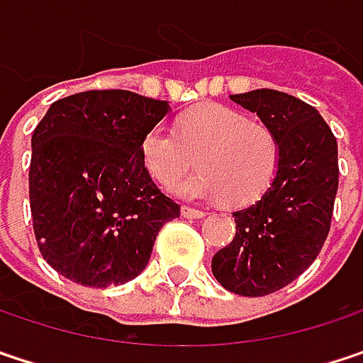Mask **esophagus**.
<instances>
[{
  "label": "esophagus",
  "instance_id": "obj_1",
  "mask_svg": "<svg viewBox=\"0 0 363 363\" xmlns=\"http://www.w3.org/2000/svg\"><path fill=\"white\" fill-rule=\"evenodd\" d=\"M182 216H184V218H193V220H195V218H203L206 212H203V210H197V208H189V206H184V208H182Z\"/></svg>",
  "mask_w": 363,
  "mask_h": 363
}]
</instances>
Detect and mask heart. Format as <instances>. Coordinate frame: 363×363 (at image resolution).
Instances as JSON below:
<instances>
[{"label": "heart", "instance_id": "heart-1", "mask_svg": "<svg viewBox=\"0 0 363 363\" xmlns=\"http://www.w3.org/2000/svg\"><path fill=\"white\" fill-rule=\"evenodd\" d=\"M195 155L202 170L179 182L174 193L186 199H226L230 206H249L259 199L280 166L277 135L239 110L218 104L186 112L179 133L157 124L141 141L145 168L162 186L180 181Z\"/></svg>", "mask_w": 363, "mask_h": 363}]
</instances>
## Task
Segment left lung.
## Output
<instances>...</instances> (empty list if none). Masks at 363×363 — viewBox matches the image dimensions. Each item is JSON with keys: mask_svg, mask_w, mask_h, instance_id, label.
<instances>
[{"mask_svg": "<svg viewBox=\"0 0 363 363\" xmlns=\"http://www.w3.org/2000/svg\"><path fill=\"white\" fill-rule=\"evenodd\" d=\"M259 116L280 143L268 191L235 212L239 233L212 257L216 280L230 293L264 297L303 274L324 245L339 189L337 139L310 104L274 89L230 95Z\"/></svg>", "mask_w": 363, "mask_h": 363, "instance_id": "1", "label": "left lung"}]
</instances>
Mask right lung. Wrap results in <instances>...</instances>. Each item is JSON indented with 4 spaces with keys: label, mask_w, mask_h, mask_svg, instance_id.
Instances as JSON below:
<instances>
[{
    "label": "right lung",
    "mask_w": 363,
    "mask_h": 363,
    "mask_svg": "<svg viewBox=\"0 0 363 363\" xmlns=\"http://www.w3.org/2000/svg\"><path fill=\"white\" fill-rule=\"evenodd\" d=\"M168 101L108 89L51 104L30 145L35 239L55 272L104 289L139 277L181 206L151 181L141 141Z\"/></svg>",
    "instance_id": "obj_1"
}]
</instances>
